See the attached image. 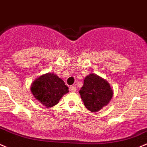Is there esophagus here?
I'll return each mask as SVG.
<instances>
[{
	"mask_svg": "<svg viewBox=\"0 0 147 147\" xmlns=\"http://www.w3.org/2000/svg\"><path fill=\"white\" fill-rule=\"evenodd\" d=\"M69 91H70V92H76L77 87H76V86H69Z\"/></svg>",
	"mask_w": 147,
	"mask_h": 147,
	"instance_id": "obj_1",
	"label": "esophagus"
}]
</instances>
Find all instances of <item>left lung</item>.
Segmentation results:
<instances>
[{
    "mask_svg": "<svg viewBox=\"0 0 147 147\" xmlns=\"http://www.w3.org/2000/svg\"><path fill=\"white\" fill-rule=\"evenodd\" d=\"M79 93L84 106L93 113L98 112L107 106L113 95L110 84L94 73L85 77L84 84Z\"/></svg>",
    "mask_w": 147,
    "mask_h": 147,
    "instance_id": "obj_1",
    "label": "left lung"
}]
</instances>
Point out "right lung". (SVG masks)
Returning <instances> with one entry per match:
<instances>
[{
  "label": "right lung",
  "instance_id": "1",
  "mask_svg": "<svg viewBox=\"0 0 147 147\" xmlns=\"http://www.w3.org/2000/svg\"><path fill=\"white\" fill-rule=\"evenodd\" d=\"M31 92L41 104L46 108H51L68 93L69 90L63 80L53 72H47L32 83Z\"/></svg>",
  "mask_w": 147,
  "mask_h": 147
}]
</instances>
